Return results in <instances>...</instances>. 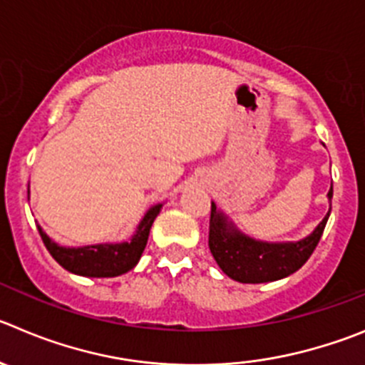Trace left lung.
<instances>
[{"label": "left lung", "instance_id": "1", "mask_svg": "<svg viewBox=\"0 0 365 365\" xmlns=\"http://www.w3.org/2000/svg\"><path fill=\"white\" fill-rule=\"evenodd\" d=\"M329 203L333 198V183L328 192ZM328 214L317 225V229L308 237L295 243H267L254 237L245 236L236 229V225L229 221L217 207L210 205L209 225V248L212 252L217 267L230 279L247 284H259L284 279L297 272L315 247L321 241L324 227L328 223Z\"/></svg>", "mask_w": 365, "mask_h": 365}]
</instances>
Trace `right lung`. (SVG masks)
<instances>
[{
	"label": "right lung",
	"instance_id": "obj_1",
	"mask_svg": "<svg viewBox=\"0 0 365 365\" xmlns=\"http://www.w3.org/2000/svg\"><path fill=\"white\" fill-rule=\"evenodd\" d=\"M160 209H162V203L151 207L138 223L131 240L124 241V243L88 245V247L70 248L61 247L56 241L50 240L39 225H37V230H39L46 250L64 270L84 275V277H117V275L135 268L136 263L140 261L142 252L148 245L149 230H151L155 217L160 214Z\"/></svg>",
	"mask_w": 365,
	"mask_h": 365
}]
</instances>
